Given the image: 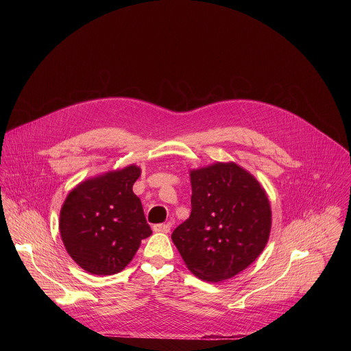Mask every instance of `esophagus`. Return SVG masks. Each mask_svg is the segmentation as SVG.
Masks as SVG:
<instances>
[{
	"label": "esophagus",
	"mask_w": 351,
	"mask_h": 351,
	"mask_svg": "<svg viewBox=\"0 0 351 351\" xmlns=\"http://www.w3.org/2000/svg\"><path fill=\"white\" fill-rule=\"evenodd\" d=\"M154 232H161V233H168L171 230V223H158L153 226Z\"/></svg>",
	"instance_id": "1"
}]
</instances>
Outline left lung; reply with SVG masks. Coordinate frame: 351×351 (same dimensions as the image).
<instances>
[{
    "instance_id": "obj_1",
    "label": "left lung",
    "mask_w": 351,
    "mask_h": 351,
    "mask_svg": "<svg viewBox=\"0 0 351 351\" xmlns=\"http://www.w3.org/2000/svg\"><path fill=\"white\" fill-rule=\"evenodd\" d=\"M191 214L172 233L186 267L207 282L230 279L265 248L272 225L261 183L234 162L190 171Z\"/></svg>"
}]
</instances>
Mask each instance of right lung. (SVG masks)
Wrapping results in <instances>:
<instances>
[{
    "label": "right lung",
    "mask_w": 351,
    "mask_h": 351,
    "mask_svg": "<svg viewBox=\"0 0 351 351\" xmlns=\"http://www.w3.org/2000/svg\"><path fill=\"white\" fill-rule=\"evenodd\" d=\"M132 164L88 178L69 191L60 213V233L72 260L93 275L121 272L143 239L152 234L133 184Z\"/></svg>",
    "instance_id": "obj_1"
}]
</instances>
